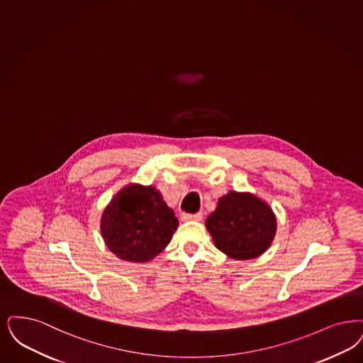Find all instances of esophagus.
Returning a JSON list of instances; mask_svg holds the SVG:
<instances>
[{"label": "esophagus", "instance_id": "esophagus-1", "mask_svg": "<svg viewBox=\"0 0 363 363\" xmlns=\"http://www.w3.org/2000/svg\"><path fill=\"white\" fill-rule=\"evenodd\" d=\"M182 220H201L203 213L197 212V213H182Z\"/></svg>", "mask_w": 363, "mask_h": 363}]
</instances>
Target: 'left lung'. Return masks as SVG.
I'll list each match as a JSON object with an SVG mask.
<instances>
[{"mask_svg":"<svg viewBox=\"0 0 363 363\" xmlns=\"http://www.w3.org/2000/svg\"><path fill=\"white\" fill-rule=\"evenodd\" d=\"M205 224L215 246L233 259L261 255L276 235L272 208L250 193L230 191L221 197Z\"/></svg>","mask_w":363,"mask_h":363,"instance_id":"obj_1","label":"left lung"}]
</instances>
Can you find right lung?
I'll return each mask as SVG.
<instances>
[{
  "mask_svg": "<svg viewBox=\"0 0 363 363\" xmlns=\"http://www.w3.org/2000/svg\"><path fill=\"white\" fill-rule=\"evenodd\" d=\"M178 227L174 211L152 186L130 185L104 211L101 233L118 258L147 262L172 240Z\"/></svg>",
  "mask_w": 363,
  "mask_h": 363,
  "instance_id": "obj_1",
  "label": "right lung"
}]
</instances>
